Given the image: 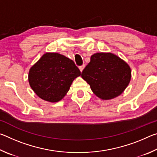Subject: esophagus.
<instances>
[{"label": "esophagus", "instance_id": "obj_1", "mask_svg": "<svg viewBox=\"0 0 157 157\" xmlns=\"http://www.w3.org/2000/svg\"><path fill=\"white\" fill-rule=\"evenodd\" d=\"M84 67H85V65L84 64V65H82V66H80L79 67V70H80V71L81 72H82V71H83V69L84 68Z\"/></svg>", "mask_w": 157, "mask_h": 157}]
</instances>
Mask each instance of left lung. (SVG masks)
<instances>
[{
  "mask_svg": "<svg viewBox=\"0 0 157 157\" xmlns=\"http://www.w3.org/2000/svg\"><path fill=\"white\" fill-rule=\"evenodd\" d=\"M94 94L102 100H111L123 93L130 82L129 66L111 52H98L82 73Z\"/></svg>",
  "mask_w": 157,
  "mask_h": 157,
  "instance_id": "1",
  "label": "left lung"
}]
</instances>
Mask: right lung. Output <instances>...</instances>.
<instances>
[{
  "mask_svg": "<svg viewBox=\"0 0 157 157\" xmlns=\"http://www.w3.org/2000/svg\"><path fill=\"white\" fill-rule=\"evenodd\" d=\"M81 72L73 60L57 52H46L30 68L28 81L34 92L50 102H59Z\"/></svg>",
  "mask_w": 157,
  "mask_h": 157,
  "instance_id": "right-lung-1",
  "label": "right lung"
}]
</instances>
